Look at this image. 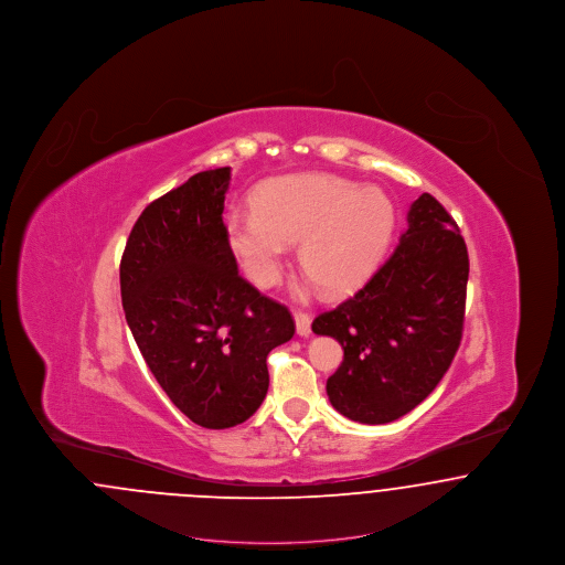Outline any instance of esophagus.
<instances>
[{
    "label": "esophagus",
    "instance_id": "1",
    "mask_svg": "<svg viewBox=\"0 0 565 565\" xmlns=\"http://www.w3.org/2000/svg\"><path fill=\"white\" fill-rule=\"evenodd\" d=\"M296 334L309 337L311 334V316L305 311H295Z\"/></svg>",
    "mask_w": 565,
    "mask_h": 565
}]
</instances>
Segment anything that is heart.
<instances>
[{"label":"heart","mask_w":565,"mask_h":565,"mask_svg":"<svg viewBox=\"0 0 565 565\" xmlns=\"http://www.w3.org/2000/svg\"><path fill=\"white\" fill-rule=\"evenodd\" d=\"M394 207L383 190L328 173L290 175L254 194V212L228 215L226 237L249 281L270 288L284 273L288 245L328 295H350L383 258Z\"/></svg>","instance_id":"heart-1"}]
</instances>
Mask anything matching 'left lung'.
Returning a JSON list of instances; mask_svg holds the SVG:
<instances>
[{"mask_svg": "<svg viewBox=\"0 0 565 565\" xmlns=\"http://www.w3.org/2000/svg\"><path fill=\"white\" fill-rule=\"evenodd\" d=\"M394 254L362 290L311 328L345 351L326 381L330 404L360 424H390L424 403L456 358L468 249L447 210L424 192Z\"/></svg>", "mask_w": 565, "mask_h": 565, "instance_id": "8db88e82", "label": "left lung"}]
</instances>
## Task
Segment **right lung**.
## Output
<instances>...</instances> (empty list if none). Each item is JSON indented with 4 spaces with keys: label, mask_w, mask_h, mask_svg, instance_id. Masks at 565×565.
I'll use <instances>...</instances> for the list:
<instances>
[{
    "label": "right lung",
    "mask_w": 565,
    "mask_h": 565,
    "mask_svg": "<svg viewBox=\"0 0 565 565\" xmlns=\"http://www.w3.org/2000/svg\"><path fill=\"white\" fill-rule=\"evenodd\" d=\"M231 167L152 201L120 260L125 318L169 401L201 428L249 419L269 390L267 355L295 337L288 307L237 270L222 220Z\"/></svg>",
    "instance_id": "obj_1"
}]
</instances>
